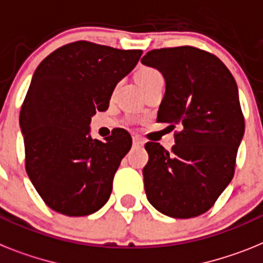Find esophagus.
Segmentation results:
<instances>
[{
    "label": "esophagus",
    "instance_id": "esophagus-1",
    "mask_svg": "<svg viewBox=\"0 0 263 263\" xmlns=\"http://www.w3.org/2000/svg\"><path fill=\"white\" fill-rule=\"evenodd\" d=\"M132 142H134V145H135V147H142L143 145V140L140 138H138V136H134V138H132Z\"/></svg>",
    "mask_w": 263,
    "mask_h": 263
}]
</instances>
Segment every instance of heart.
I'll return each mask as SVG.
<instances>
[{
  "label": "heart",
  "mask_w": 263,
  "mask_h": 263,
  "mask_svg": "<svg viewBox=\"0 0 263 263\" xmlns=\"http://www.w3.org/2000/svg\"><path fill=\"white\" fill-rule=\"evenodd\" d=\"M159 79H163V74L152 67H142L139 68V70L136 72V80L143 89Z\"/></svg>",
  "instance_id": "1"
}]
</instances>
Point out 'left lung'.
I'll list each match as a JSON object with an SVG mask.
<instances>
[{
	"mask_svg": "<svg viewBox=\"0 0 263 263\" xmlns=\"http://www.w3.org/2000/svg\"><path fill=\"white\" fill-rule=\"evenodd\" d=\"M142 63L165 79L158 121L178 128L170 151L159 143H145L147 199L171 218L202 215L235 173L245 132L237 83L215 54L195 46L149 50Z\"/></svg>",
	"mask_w": 263,
	"mask_h": 263,
	"instance_id": "left-lung-1",
	"label": "left lung"
}]
</instances>
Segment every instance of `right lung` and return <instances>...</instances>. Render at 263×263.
<instances>
[{
  "label": "right lung",
  "instance_id": "right-lung-1",
  "mask_svg": "<svg viewBox=\"0 0 263 263\" xmlns=\"http://www.w3.org/2000/svg\"><path fill=\"white\" fill-rule=\"evenodd\" d=\"M140 49L74 41L46 56L32 77L20 112L25 170L45 204L68 217L104 206L115 173L132 145L118 128L105 142L89 136L92 115L105 111L116 84Z\"/></svg>",
  "mask_w": 263,
  "mask_h": 263
}]
</instances>
